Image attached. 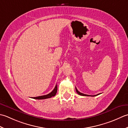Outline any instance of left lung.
Instances as JSON below:
<instances>
[{"mask_svg":"<svg viewBox=\"0 0 128 128\" xmlns=\"http://www.w3.org/2000/svg\"><path fill=\"white\" fill-rule=\"evenodd\" d=\"M76 90L77 93L79 95H80V96H92V97H94V96H98V95H99V94H97V95H94V96H90V95L85 94H83V93H80V92H79V91L77 90V89L76 88Z\"/></svg>","mask_w":128,"mask_h":128,"instance_id":"8db88e82","label":"left lung"}]
</instances>
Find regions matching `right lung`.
<instances>
[{"label": "right lung", "instance_id": "right-lung-1", "mask_svg": "<svg viewBox=\"0 0 128 128\" xmlns=\"http://www.w3.org/2000/svg\"><path fill=\"white\" fill-rule=\"evenodd\" d=\"M57 86L56 85L55 87H54V90L52 91L51 93H50L49 94H48L44 95V96H38V97H34L32 98L36 99V100H45V99L51 98V97H54V96L56 95V94L57 93Z\"/></svg>", "mask_w": 128, "mask_h": 128}]
</instances>
